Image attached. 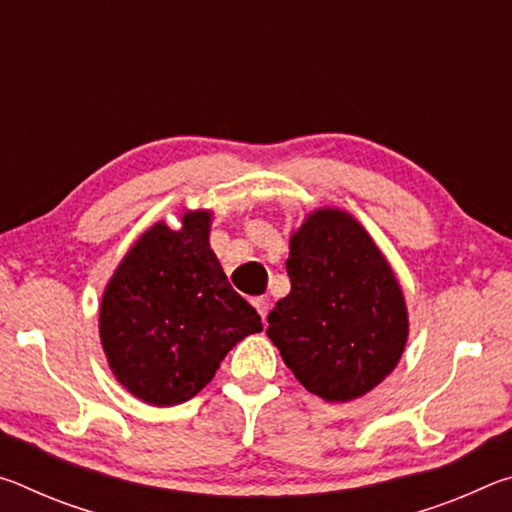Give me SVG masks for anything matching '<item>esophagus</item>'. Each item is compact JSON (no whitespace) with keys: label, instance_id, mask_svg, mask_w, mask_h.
I'll list each match as a JSON object with an SVG mask.
<instances>
[{"label":"esophagus","instance_id":"obj_1","mask_svg":"<svg viewBox=\"0 0 512 512\" xmlns=\"http://www.w3.org/2000/svg\"><path fill=\"white\" fill-rule=\"evenodd\" d=\"M253 305H255V309H257V314L262 316V320L266 323L268 309H271V300H268L266 296H262V298H255V300H253Z\"/></svg>","mask_w":512,"mask_h":512}]
</instances>
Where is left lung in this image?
Returning <instances> with one entry per match:
<instances>
[{
	"label": "left lung",
	"mask_w": 512,
	"mask_h": 512,
	"mask_svg": "<svg viewBox=\"0 0 512 512\" xmlns=\"http://www.w3.org/2000/svg\"><path fill=\"white\" fill-rule=\"evenodd\" d=\"M291 291L268 314V339L309 393L359 400L400 363L409 309L370 232L341 207L309 212L289 241Z\"/></svg>",
	"instance_id": "left-lung-1"
}]
</instances>
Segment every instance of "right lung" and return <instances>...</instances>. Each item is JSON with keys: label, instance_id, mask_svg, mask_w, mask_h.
<instances>
[{"label": "right lung", "instance_id": "right-lung-1", "mask_svg": "<svg viewBox=\"0 0 512 512\" xmlns=\"http://www.w3.org/2000/svg\"><path fill=\"white\" fill-rule=\"evenodd\" d=\"M212 210H185L180 228L153 223L106 284L99 336L112 375L137 400L176 406L210 384L262 318L210 248Z\"/></svg>", "mask_w": 512, "mask_h": 512}]
</instances>
